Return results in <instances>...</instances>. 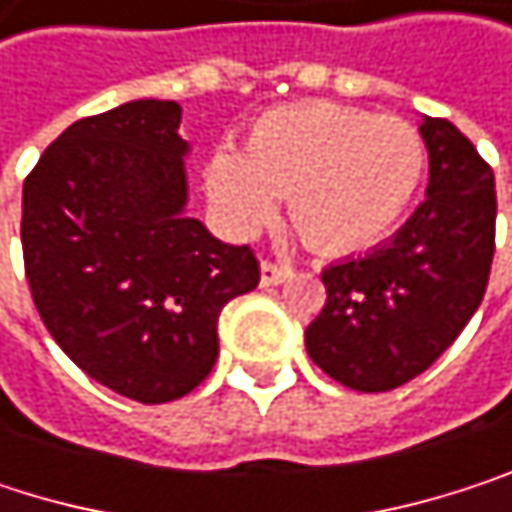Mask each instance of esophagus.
Returning a JSON list of instances; mask_svg holds the SVG:
<instances>
[{
  "label": "esophagus",
  "instance_id": "1",
  "mask_svg": "<svg viewBox=\"0 0 512 512\" xmlns=\"http://www.w3.org/2000/svg\"><path fill=\"white\" fill-rule=\"evenodd\" d=\"M294 276V267L291 264H282V261H264L261 264V285H282L285 279Z\"/></svg>",
  "mask_w": 512,
  "mask_h": 512
}]
</instances>
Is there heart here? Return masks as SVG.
<instances>
[{
    "label": "heart",
    "instance_id": "heart-1",
    "mask_svg": "<svg viewBox=\"0 0 512 512\" xmlns=\"http://www.w3.org/2000/svg\"><path fill=\"white\" fill-rule=\"evenodd\" d=\"M426 137L399 116L303 101L254 122L245 155L221 146L206 188L221 218L258 230L291 200V221L318 251H357L384 239L426 176Z\"/></svg>",
    "mask_w": 512,
    "mask_h": 512
}]
</instances>
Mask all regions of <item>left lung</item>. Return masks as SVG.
Wrapping results in <instances>:
<instances>
[{"label": "left lung", "instance_id": "1", "mask_svg": "<svg viewBox=\"0 0 512 512\" xmlns=\"http://www.w3.org/2000/svg\"><path fill=\"white\" fill-rule=\"evenodd\" d=\"M420 134L429 197L390 242L321 273L327 303L306 330L309 357L360 393H387L423 375L489 285L495 173L453 122L426 119Z\"/></svg>", "mask_w": 512, "mask_h": 512}]
</instances>
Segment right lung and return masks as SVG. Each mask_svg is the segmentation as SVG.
<instances>
[{
  "mask_svg": "<svg viewBox=\"0 0 512 512\" xmlns=\"http://www.w3.org/2000/svg\"><path fill=\"white\" fill-rule=\"evenodd\" d=\"M176 101H128L68 125L23 182V267L59 348L107 390L161 405L215 366L221 309L258 288L248 245L185 206Z\"/></svg>",
  "mask_w": 512,
  "mask_h": 512,
  "instance_id": "obj_1",
  "label": "right lung"
}]
</instances>
